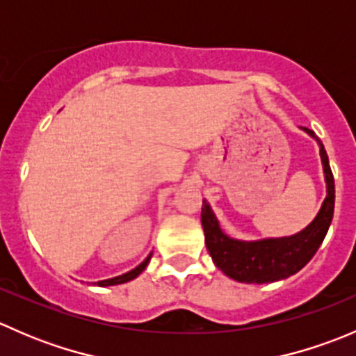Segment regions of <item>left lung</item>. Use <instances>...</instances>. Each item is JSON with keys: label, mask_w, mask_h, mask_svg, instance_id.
Returning a JSON list of instances; mask_svg holds the SVG:
<instances>
[{"label": "left lung", "mask_w": 356, "mask_h": 356, "mask_svg": "<svg viewBox=\"0 0 356 356\" xmlns=\"http://www.w3.org/2000/svg\"><path fill=\"white\" fill-rule=\"evenodd\" d=\"M307 134L317 139L321 146V158L324 165L327 196L308 227L288 238H270L260 241H239L229 238L218 225L217 217L210 204L203 200L201 207V225L204 231V243L213 264L227 277L246 284L275 282L296 274L317 253L324 241L334 215V177L327 153L321 139L314 131L303 127Z\"/></svg>", "instance_id": "1"}]
</instances>
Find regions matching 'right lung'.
Returning <instances> with one entry per match:
<instances>
[{
	"mask_svg": "<svg viewBox=\"0 0 356 356\" xmlns=\"http://www.w3.org/2000/svg\"><path fill=\"white\" fill-rule=\"evenodd\" d=\"M152 254H153V253H149L148 257L145 258V261H141V264H139L138 267L132 268V270H129L127 274H122V275H118V277L106 279V281H98V286H115V284H124V282L132 281V279H136L139 274H141L143 270H145L146 265H148V261L152 260Z\"/></svg>",
	"mask_w": 356,
	"mask_h": 356,
	"instance_id": "obj_1",
	"label": "right lung"
}]
</instances>
